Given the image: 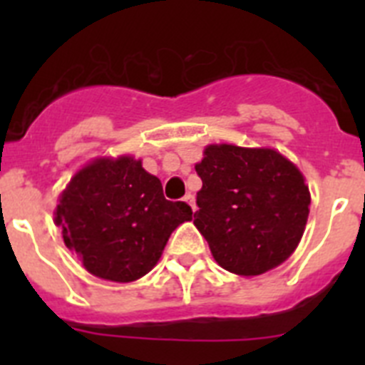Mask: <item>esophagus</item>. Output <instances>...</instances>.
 <instances>
[{
	"mask_svg": "<svg viewBox=\"0 0 365 365\" xmlns=\"http://www.w3.org/2000/svg\"><path fill=\"white\" fill-rule=\"evenodd\" d=\"M185 202H188L190 208H192V210L195 212V208H197V206H195V197H193L192 193H188V195H186V197H185Z\"/></svg>",
	"mask_w": 365,
	"mask_h": 365,
	"instance_id": "esophagus-1",
	"label": "esophagus"
}]
</instances>
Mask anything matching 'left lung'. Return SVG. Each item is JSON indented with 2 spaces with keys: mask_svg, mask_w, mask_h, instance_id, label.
<instances>
[{
  "mask_svg": "<svg viewBox=\"0 0 365 365\" xmlns=\"http://www.w3.org/2000/svg\"><path fill=\"white\" fill-rule=\"evenodd\" d=\"M195 172L202 188L193 225L222 269L259 276L294 252L311 193L291 160L270 148L210 144Z\"/></svg>",
  "mask_w": 365,
  "mask_h": 365,
  "instance_id": "1",
  "label": "left lung"
}]
</instances>
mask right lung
Instances as JSON below:
<instances>
[{
    "label": "right lung",
    "instance_id": "1",
    "mask_svg": "<svg viewBox=\"0 0 365 365\" xmlns=\"http://www.w3.org/2000/svg\"><path fill=\"white\" fill-rule=\"evenodd\" d=\"M182 201L164 199L163 185L130 155L95 159L71 179L54 221L87 272L130 283L150 272L172 232L192 219Z\"/></svg>",
    "mask_w": 365,
    "mask_h": 365
}]
</instances>
